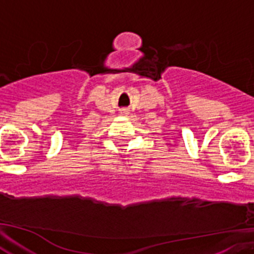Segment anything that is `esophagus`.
Instances as JSON below:
<instances>
[{"label":"esophagus","instance_id":"esophagus-1","mask_svg":"<svg viewBox=\"0 0 254 254\" xmlns=\"http://www.w3.org/2000/svg\"><path fill=\"white\" fill-rule=\"evenodd\" d=\"M122 114H124V115H127V114H128V111H126V110H124V111H122Z\"/></svg>","mask_w":254,"mask_h":254}]
</instances>
